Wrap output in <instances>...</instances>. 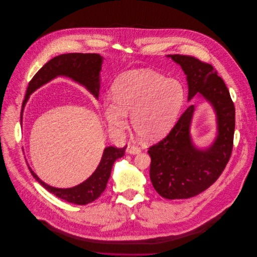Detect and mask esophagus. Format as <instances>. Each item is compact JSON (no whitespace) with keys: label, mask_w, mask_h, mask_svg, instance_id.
Segmentation results:
<instances>
[{"label":"esophagus","mask_w":257,"mask_h":257,"mask_svg":"<svg viewBox=\"0 0 257 257\" xmlns=\"http://www.w3.org/2000/svg\"><path fill=\"white\" fill-rule=\"evenodd\" d=\"M126 152L128 154H132V155H137V154L141 153V149L139 147H136L134 145H128L126 148Z\"/></svg>","instance_id":"esophagus-1"}]
</instances>
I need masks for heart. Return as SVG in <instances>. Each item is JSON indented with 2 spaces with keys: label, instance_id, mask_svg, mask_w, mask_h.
<instances>
[{
  "label": "heart",
  "instance_id": "obj_1",
  "mask_svg": "<svg viewBox=\"0 0 257 257\" xmlns=\"http://www.w3.org/2000/svg\"><path fill=\"white\" fill-rule=\"evenodd\" d=\"M112 98L103 101V113L112 131L132 124L146 142H155L173 127L184 103V89L175 80L151 70L121 74L112 85Z\"/></svg>",
  "mask_w": 257,
  "mask_h": 257
}]
</instances>
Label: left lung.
I'll return each instance as SVG.
<instances>
[{
	"mask_svg": "<svg viewBox=\"0 0 257 257\" xmlns=\"http://www.w3.org/2000/svg\"><path fill=\"white\" fill-rule=\"evenodd\" d=\"M186 75L188 101L196 94L212 105L217 135L207 148H197L190 134L195 107L190 105L169 135L149 148L150 178L164 198L195 196L209 188L222 174L233 149L235 107L226 84L212 65L181 55H168Z\"/></svg>",
	"mask_w": 257,
	"mask_h": 257,
	"instance_id": "left-lung-1",
	"label": "left lung"
}]
</instances>
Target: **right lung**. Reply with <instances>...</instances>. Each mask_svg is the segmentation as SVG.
<instances>
[{
	"instance_id": "add662e5",
	"label": "right lung",
	"mask_w": 257,
	"mask_h": 257,
	"mask_svg": "<svg viewBox=\"0 0 257 257\" xmlns=\"http://www.w3.org/2000/svg\"><path fill=\"white\" fill-rule=\"evenodd\" d=\"M103 58L98 54H64L48 61L29 82L25 99L22 104L21 121L23 110L29 96L38 88L58 77H67L85 87L96 99L100 90V72ZM126 146L123 148L106 147L102 154L101 161L84 182L70 188H58L43 182L29 167L33 177L50 193L75 204L90 203L97 199L104 191L114 162L124 155Z\"/></svg>"
}]
</instances>
